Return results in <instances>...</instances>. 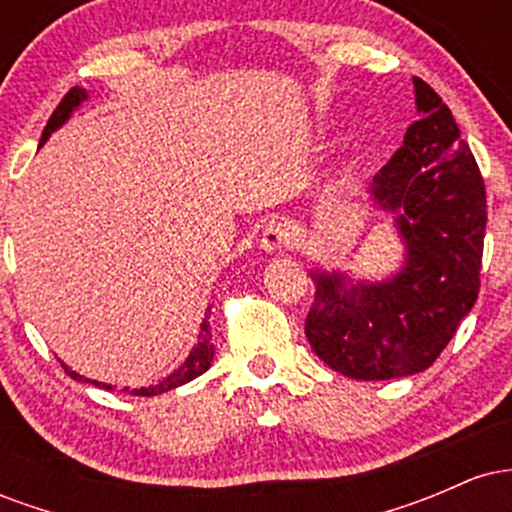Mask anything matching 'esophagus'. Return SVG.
I'll return each instance as SVG.
<instances>
[{"label": "esophagus", "mask_w": 512, "mask_h": 512, "mask_svg": "<svg viewBox=\"0 0 512 512\" xmlns=\"http://www.w3.org/2000/svg\"><path fill=\"white\" fill-rule=\"evenodd\" d=\"M262 248L267 252L289 248L293 245V231L291 226L284 219H272L267 221V226L262 228Z\"/></svg>", "instance_id": "1"}]
</instances>
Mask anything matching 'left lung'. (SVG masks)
Returning <instances> with one entry per match:
<instances>
[{
  "label": "left lung",
  "mask_w": 512,
  "mask_h": 512,
  "mask_svg": "<svg viewBox=\"0 0 512 512\" xmlns=\"http://www.w3.org/2000/svg\"><path fill=\"white\" fill-rule=\"evenodd\" d=\"M414 93L421 120L370 185L373 202L395 214L407 248L402 272L356 286L337 272L313 274L305 337L327 366L354 380L426 370L479 296L484 178L443 98L419 76Z\"/></svg>",
  "instance_id": "obj_1"
}]
</instances>
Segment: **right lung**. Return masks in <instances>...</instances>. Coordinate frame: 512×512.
<instances>
[{"mask_svg":"<svg viewBox=\"0 0 512 512\" xmlns=\"http://www.w3.org/2000/svg\"><path fill=\"white\" fill-rule=\"evenodd\" d=\"M88 98L86 88H79L74 86L72 91L67 93V96L62 98L60 105L55 108V113L50 115L48 125L43 129V137H40V144L48 142V137L52 132H55L57 127H62L64 122L69 120V115L74 113L76 108H79L81 103H84ZM211 361H214V342H211V332H209V322L204 320L202 322V334H199V342L195 344V349L190 351V356H187V361L182 363L178 370H173V373L168 375V378H163L158 385H149V387H139V390H129V387H122L120 392H129V395H137V397H154V395H161V392H168V390H175V387L190 383V380H195L197 375H202L204 370H209ZM62 368L67 370L69 378L74 380H84L79 373H74V370H69L67 366L62 363ZM86 383L96 385V387H103V390H113V385H105V383H96V380H86Z\"/></svg>","mask_w":512,"mask_h":512,"instance_id":"right-lung-1","label":"right lung"}]
</instances>
